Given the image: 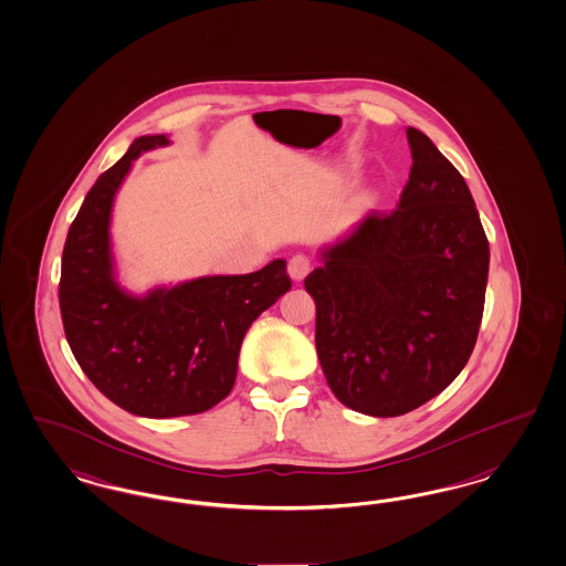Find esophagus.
Returning a JSON list of instances; mask_svg holds the SVG:
<instances>
[{
    "label": "esophagus",
    "mask_w": 566,
    "mask_h": 566,
    "mask_svg": "<svg viewBox=\"0 0 566 566\" xmlns=\"http://www.w3.org/2000/svg\"><path fill=\"white\" fill-rule=\"evenodd\" d=\"M308 272H311V259L307 255H294L289 261V274H291L292 280L301 282V280L307 277Z\"/></svg>",
    "instance_id": "esophagus-1"
}]
</instances>
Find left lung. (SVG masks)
<instances>
[{
	"label": "left lung",
	"mask_w": 566,
	"mask_h": 566,
	"mask_svg": "<svg viewBox=\"0 0 566 566\" xmlns=\"http://www.w3.org/2000/svg\"><path fill=\"white\" fill-rule=\"evenodd\" d=\"M395 211L369 213L305 277L327 386L353 411H415L463 371L480 334L490 244L461 171L417 128Z\"/></svg>",
	"instance_id": "1"
}]
</instances>
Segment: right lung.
Masks as SVG:
<instances>
[{
	"mask_svg": "<svg viewBox=\"0 0 566 566\" xmlns=\"http://www.w3.org/2000/svg\"><path fill=\"white\" fill-rule=\"evenodd\" d=\"M140 137L103 171L70 226L60 275L66 340L95 388L138 417L209 411L230 395L247 329L291 291L286 261L244 275H207L147 296L122 291L109 253L114 195L143 151L168 145Z\"/></svg>",
	"mask_w": 566,
	"mask_h": 566,
	"instance_id": "1",
	"label": "right lung"
}]
</instances>
